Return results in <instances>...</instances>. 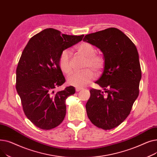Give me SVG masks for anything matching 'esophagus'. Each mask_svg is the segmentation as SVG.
<instances>
[{
  "label": "esophagus",
  "mask_w": 157,
  "mask_h": 157,
  "mask_svg": "<svg viewBox=\"0 0 157 157\" xmlns=\"http://www.w3.org/2000/svg\"><path fill=\"white\" fill-rule=\"evenodd\" d=\"M82 90V88H78V87H76V91L78 92H79L80 90Z\"/></svg>",
  "instance_id": "esophagus-1"
}]
</instances>
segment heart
Returning a JSON list of instances; mask_svg holds the SVG:
<instances>
[{"label": "heart", "instance_id": "1", "mask_svg": "<svg viewBox=\"0 0 157 157\" xmlns=\"http://www.w3.org/2000/svg\"><path fill=\"white\" fill-rule=\"evenodd\" d=\"M77 52L86 58L84 71L74 72L67 78V83L75 87H84L95 78V72L101 71L105 65V57L102 54L95 53L96 49L94 45L88 42H83L76 47ZM59 66L62 72L69 74L72 71L71 56L68 50H63L59 57Z\"/></svg>", "mask_w": 157, "mask_h": 157}]
</instances>
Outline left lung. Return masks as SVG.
<instances>
[{
	"label": "left lung",
	"instance_id": "8db88e82",
	"mask_svg": "<svg viewBox=\"0 0 157 157\" xmlns=\"http://www.w3.org/2000/svg\"><path fill=\"white\" fill-rule=\"evenodd\" d=\"M83 40L100 49L105 59L102 76L95 81L104 90H90L88 117L96 127L110 130L127 118L139 95L141 69L137 49L116 28L86 35Z\"/></svg>",
	"mask_w": 157,
	"mask_h": 157
}]
</instances>
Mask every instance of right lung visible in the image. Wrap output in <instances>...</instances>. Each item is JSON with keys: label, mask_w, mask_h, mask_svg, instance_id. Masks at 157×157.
Masks as SVG:
<instances>
[{"label": "right lung", "mask_w": 157, "mask_h": 157, "mask_svg": "<svg viewBox=\"0 0 157 157\" xmlns=\"http://www.w3.org/2000/svg\"><path fill=\"white\" fill-rule=\"evenodd\" d=\"M83 37L63 34L49 28L33 36L23 49L16 69V91L25 114L41 129L55 128L65 118V100L74 94L75 88L70 86L55 92L65 81L59 57Z\"/></svg>", "instance_id": "obj_1"}]
</instances>
